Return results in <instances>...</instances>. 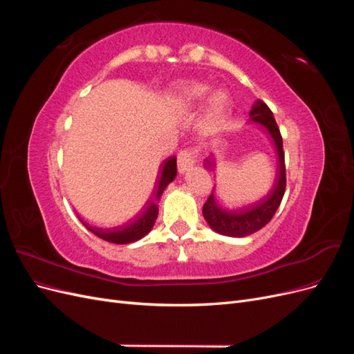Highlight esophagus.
<instances>
[{
	"mask_svg": "<svg viewBox=\"0 0 354 354\" xmlns=\"http://www.w3.org/2000/svg\"><path fill=\"white\" fill-rule=\"evenodd\" d=\"M195 164V156H194V152L192 151H181L178 153V158H177V167H178V173L180 174H185L187 173V171L194 167Z\"/></svg>",
	"mask_w": 354,
	"mask_h": 354,
	"instance_id": "obj_1",
	"label": "esophagus"
}]
</instances>
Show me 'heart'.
Masks as SVG:
<instances>
[{"label":"heart","mask_w":354,"mask_h":354,"mask_svg":"<svg viewBox=\"0 0 354 354\" xmlns=\"http://www.w3.org/2000/svg\"><path fill=\"white\" fill-rule=\"evenodd\" d=\"M207 91H208L207 84L198 82V81L187 82L185 85H181V87L176 91V99L180 104L192 106L198 103L203 95H205ZM229 103H230V99L226 91L221 88L211 90L207 94L205 100H203V113H205L207 121L211 124L218 122L223 118V115L226 113Z\"/></svg>","instance_id":"1"}]
</instances>
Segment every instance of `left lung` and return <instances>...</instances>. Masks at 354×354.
Returning <instances> with one entry per match:
<instances>
[{"mask_svg":"<svg viewBox=\"0 0 354 354\" xmlns=\"http://www.w3.org/2000/svg\"><path fill=\"white\" fill-rule=\"evenodd\" d=\"M250 122L266 128L273 138L277 158H279V173L269 194L242 208H226L220 205L212 190L208 201L203 203V218L214 232L230 238H245L263 229L279 208L286 186L282 137L269 106L261 100H255L250 111Z\"/></svg>","mask_w":354,"mask_h":354,"instance_id":"8db88e82","label":"left lung"}]
</instances>
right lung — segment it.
<instances>
[{"instance_id": "obj_1", "label": "right lung", "mask_w": 354, "mask_h": 354, "mask_svg": "<svg viewBox=\"0 0 354 354\" xmlns=\"http://www.w3.org/2000/svg\"><path fill=\"white\" fill-rule=\"evenodd\" d=\"M176 176H177V159L176 156H171L165 159L162 168H160L153 194H151V196L147 198L142 209L136 214V217H133L127 224H122V226L102 229V227L88 226L87 223H84L81 218L80 220L91 233H94L95 236L106 242L124 245V243H131L142 239L152 230L153 224L158 218V202L160 201V196H162L167 186L176 178Z\"/></svg>"}]
</instances>
